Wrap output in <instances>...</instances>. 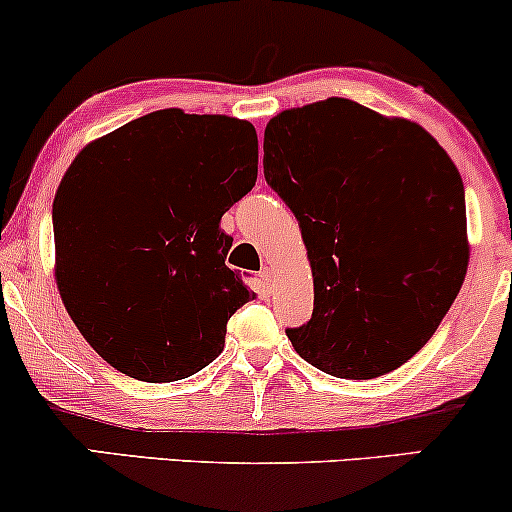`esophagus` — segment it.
Masks as SVG:
<instances>
[{
    "instance_id": "1",
    "label": "esophagus",
    "mask_w": 512,
    "mask_h": 512,
    "mask_svg": "<svg viewBox=\"0 0 512 512\" xmlns=\"http://www.w3.org/2000/svg\"><path fill=\"white\" fill-rule=\"evenodd\" d=\"M260 279H262V284L269 289V286H272V279H274V269L272 267H262Z\"/></svg>"
}]
</instances>
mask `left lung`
<instances>
[{
    "label": "left lung",
    "instance_id": "8db88e82",
    "mask_svg": "<svg viewBox=\"0 0 512 512\" xmlns=\"http://www.w3.org/2000/svg\"><path fill=\"white\" fill-rule=\"evenodd\" d=\"M262 163L313 269V315L286 330L298 356L346 380L407 363L469 262L464 185L443 146L416 122L327 98L272 117Z\"/></svg>",
    "mask_w": 512,
    "mask_h": 512
}]
</instances>
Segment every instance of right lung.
I'll return each instance as SVG.
<instances>
[{"label":"right lung","instance_id":"1","mask_svg":"<svg viewBox=\"0 0 512 512\" xmlns=\"http://www.w3.org/2000/svg\"><path fill=\"white\" fill-rule=\"evenodd\" d=\"M257 132L178 108L127 122L74 158L52 207L57 289L110 366L173 383L209 366L255 298L226 267L221 216L255 187Z\"/></svg>","mask_w":512,"mask_h":512}]
</instances>
